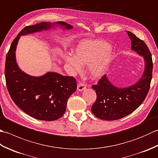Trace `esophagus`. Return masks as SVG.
<instances>
[{"mask_svg":"<svg viewBox=\"0 0 158 158\" xmlns=\"http://www.w3.org/2000/svg\"><path fill=\"white\" fill-rule=\"evenodd\" d=\"M85 88L86 85L83 83L80 82L79 83H78V85H77V89H78L79 91H83V90L85 89Z\"/></svg>","mask_w":158,"mask_h":158,"instance_id":"obj_1","label":"esophagus"}]
</instances>
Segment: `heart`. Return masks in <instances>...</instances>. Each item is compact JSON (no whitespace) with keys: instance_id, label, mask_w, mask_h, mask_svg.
Instances as JSON below:
<instances>
[{"instance_id":"heart-1","label":"heart","mask_w":158,"mask_h":158,"mask_svg":"<svg viewBox=\"0 0 158 158\" xmlns=\"http://www.w3.org/2000/svg\"><path fill=\"white\" fill-rule=\"evenodd\" d=\"M74 54L64 56L71 71L79 72L82 64L89 65L90 75L95 79L105 73L115 56L109 43L101 40H83L75 47Z\"/></svg>"}]
</instances>
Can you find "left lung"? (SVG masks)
<instances>
[{
  "label": "left lung",
  "mask_w": 158,
  "mask_h": 158,
  "mask_svg": "<svg viewBox=\"0 0 158 158\" xmlns=\"http://www.w3.org/2000/svg\"><path fill=\"white\" fill-rule=\"evenodd\" d=\"M131 49L145 59V71L139 81L132 86L119 88L110 83L105 75L92 88L96 90V100L91 110L96 117L104 120H116L132 113L141 105L149 92L152 79L153 62L145 43L131 32Z\"/></svg>",
  "instance_id": "1"
}]
</instances>
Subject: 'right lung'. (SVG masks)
I'll list each match as a JSON object with an SVG mask.
<instances>
[{
	"label": "right lung",
	"mask_w": 158,
	"mask_h": 158,
	"mask_svg": "<svg viewBox=\"0 0 158 158\" xmlns=\"http://www.w3.org/2000/svg\"><path fill=\"white\" fill-rule=\"evenodd\" d=\"M66 30L73 26L66 22L56 23ZM41 22L23 28L12 42L6 54L5 75L6 85L13 101L23 112L36 119L54 121L60 118L66 109L67 100L76 91L73 77L49 72L35 77L22 72L17 64L15 49L20 36L48 30L54 26Z\"/></svg>",
	"instance_id": "right-lung-1"
}]
</instances>
